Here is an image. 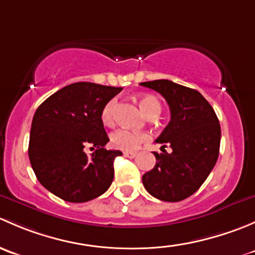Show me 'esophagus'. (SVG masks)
<instances>
[{
    "instance_id": "esophagus-1",
    "label": "esophagus",
    "mask_w": 255,
    "mask_h": 255,
    "mask_svg": "<svg viewBox=\"0 0 255 255\" xmlns=\"http://www.w3.org/2000/svg\"><path fill=\"white\" fill-rule=\"evenodd\" d=\"M123 155H125L126 158L132 159V158H134L135 155H137V153H135V151H123Z\"/></svg>"
}]
</instances>
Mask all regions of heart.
Wrapping results in <instances>:
<instances>
[{
    "label": "heart",
    "mask_w": 255,
    "mask_h": 255,
    "mask_svg": "<svg viewBox=\"0 0 255 255\" xmlns=\"http://www.w3.org/2000/svg\"><path fill=\"white\" fill-rule=\"evenodd\" d=\"M139 106L143 110V112L146 116H151L154 113H160L161 105L159 100L153 95H142L139 97ZM115 109H116V101L111 100L105 105V107L101 111V121L105 126H112L115 123ZM148 139V134L140 132H135V130L126 129V128H121L113 132L111 134V144L112 146L117 149H122V150H133V149L138 148L143 142Z\"/></svg>",
    "instance_id": "b5f03b06"
}]
</instances>
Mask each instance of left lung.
<instances>
[{
  "label": "left lung",
  "instance_id": "obj_1",
  "mask_svg": "<svg viewBox=\"0 0 255 255\" xmlns=\"http://www.w3.org/2000/svg\"><path fill=\"white\" fill-rule=\"evenodd\" d=\"M159 92L170 109V122L156 143L171 153H156L155 166L142 181L151 196L166 202L187 199L200 189L217 161L221 127L212 106L199 91L170 80L142 82Z\"/></svg>",
  "mask_w": 255,
  "mask_h": 255
}]
</instances>
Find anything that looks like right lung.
Wrapping results in <instances>:
<instances>
[{"label": "right lung", "instance_id": "right-lung-1", "mask_svg": "<svg viewBox=\"0 0 255 255\" xmlns=\"http://www.w3.org/2000/svg\"><path fill=\"white\" fill-rule=\"evenodd\" d=\"M121 87L75 82L49 96L37 109L30 128V165L38 181L68 202H86L106 192L120 150L105 148L109 137L101 121L105 105ZM91 145L90 156L84 148Z\"/></svg>", "mask_w": 255, "mask_h": 255}]
</instances>
